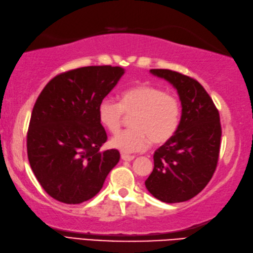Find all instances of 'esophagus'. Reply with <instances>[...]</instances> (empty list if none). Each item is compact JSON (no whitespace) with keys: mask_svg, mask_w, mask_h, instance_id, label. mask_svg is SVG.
I'll use <instances>...</instances> for the list:
<instances>
[{"mask_svg":"<svg viewBox=\"0 0 253 253\" xmlns=\"http://www.w3.org/2000/svg\"><path fill=\"white\" fill-rule=\"evenodd\" d=\"M135 158V156H131V155H126V154H121V159L125 161H132Z\"/></svg>","mask_w":253,"mask_h":253,"instance_id":"34e87169","label":"esophagus"}]
</instances>
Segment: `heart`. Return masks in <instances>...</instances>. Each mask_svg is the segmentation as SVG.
I'll list each match as a JSON object with an SVG mask.
<instances>
[{
	"label": "heart",
	"instance_id": "heart-1",
	"mask_svg": "<svg viewBox=\"0 0 253 253\" xmlns=\"http://www.w3.org/2000/svg\"><path fill=\"white\" fill-rule=\"evenodd\" d=\"M98 120L106 130H119L125 116L131 117L130 130L112 136L109 144L123 153H136L154 144H164L175 134L181 105L175 95L149 84H138L119 95V103L104 98L97 108Z\"/></svg>",
	"mask_w": 253,
	"mask_h": 253
}]
</instances>
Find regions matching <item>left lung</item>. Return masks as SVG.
I'll return each instance as SVG.
<instances>
[{
	"label": "left lung",
	"mask_w": 253,
	"mask_h": 253,
	"mask_svg": "<svg viewBox=\"0 0 253 253\" xmlns=\"http://www.w3.org/2000/svg\"><path fill=\"white\" fill-rule=\"evenodd\" d=\"M150 74L176 88L182 116L175 134L155 151L154 170L145 186L164 203H183L198 195L215 171L222 135L220 115L193 78L169 69H151Z\"/></svg>",
	"instance_id": "left-lung-1"
}]
</instances>
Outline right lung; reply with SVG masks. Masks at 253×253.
Masks as SVG:
<instances>
[{"instance_id":"obj_1","label":"right lung","mask_w":253,"mask_h":253,"mask_svg":"<svg viewBox=\"0 0 253 253\" xmlns=\"http://www.w3.org/2000/svg\"><path fill=\"white\" fill-rule=\"evenodd\" d=\"M123 75L121 67H82L56 76L39 95L27 134L28 159L43 189L60 203L93 198L119 162L117 149L99 151L107 134L97 108Z\"/></svg>"}]
</instances>
